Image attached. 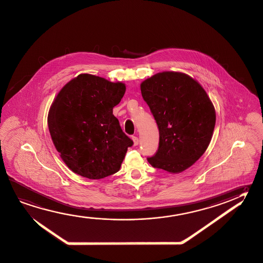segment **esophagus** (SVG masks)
Wrapping results in <instances>:
<instances>
[{
	"label": "esophagus",
	"instance_id": "obj_1",
	"mask_svg": "<svg viewBox=\"0 0 263 263\" xmlns=\"http://www.w3.org/2000/svg\"><path fill=\"white\" fill-rule=\"evenodd\" d=\"M133 140H134V145H138L139 144V139L136 136H133Z\"/></svg>",
	"mask_w": 263,
	"mask_h": 263
}]
</instances>
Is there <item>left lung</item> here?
<instances>
[{
    "label": "left lung",
    "instance_id": "8db88e82",
    "mask_svg": "<svg viewBox=\"0 0 263 263\" xmlns=\"http://www.w3.org/2000/svg\"><path fill=\"white\" fill-rule=\"evenodd\" d=\"M143 100L159 129L153 167L182 172L204 154L215 125V111L205 90L192 77L174 71L152 76L141 85Z\"/></svg>",
    "mask_w": 263,
    "mask_h": 263
}]
</instances>
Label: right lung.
<instances>
[{
  "label": "right lung",
  "mask_w": 263,
  "mask_h": 263,
  "mask_svg": "<svg viewBox=\"0 0 263 263\" xmlns=\"http://www.w3.org/2000/svg\"><path fill=\"white\" fill-rule=\"evenodd\" d=\"M125 90L122 83L84 73L55 98L48 116L49 134L74 173L99 179L120 170L128 147L134 144L113 115Z\"/></svg>",
  "instance_id": "add662e5"
}]
</instances>
